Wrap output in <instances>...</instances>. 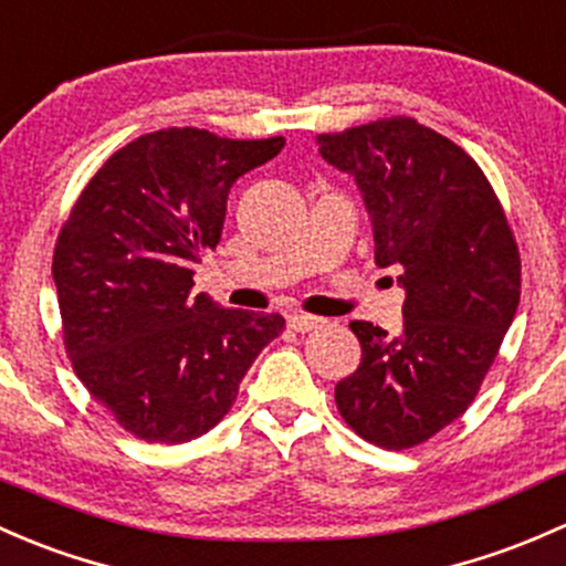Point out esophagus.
<instances>
[{
  "label": "esophagus",
  "mask_w": 566,
  "mask_h": 566,
  "mask_svg": "<svg viewBox=\"0 0 566 566\" xmlns=\"http://www.w3.org/2000/svg\"><path fill=\"white\" fill-rule=\"evenodd\" d=\"M287 325L293 331H298V333H308V331L319 328V325H323V319L312 317V314H290Z\"/></svg>",
  "instance_id": "1"
}]
</instances>
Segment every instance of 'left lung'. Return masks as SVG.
I'll list each match as a JSON object with an SVG mask.
<instances>
[{
  "mask_svg": "<svg viewBox=\"0 0 566 566\" xmlns=\"http://www.w3.org/2000/svg\"><path fill=\"white\" fill-rule=\"evenodd\" d=\"M358 184L374 263L398 268L403 328L349 323L360 366L336 385L347 426L385 450L426 442L467 412L521 301V254L472 157L409 116L319 135Z\"/></svg>",
  "mask_w": 566,
  "mask_h": 566,
  "instance_id": "left-lung-1",
  "label": "left lung"
}]
</instances>
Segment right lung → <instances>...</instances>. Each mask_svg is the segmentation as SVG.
<instances>
[{
  "label": "right lung",
  "instance_id": "right-lung-1",
  "mask_svg": "<svg viewBox=\"0 0 566 566\" xmlns=\"http://www.w3.org/2000/svg\"><path fill=\"white\" fill-rule=\"evenodd\" d=\"M282 146L195 127L140 135L94 174L56 238L64 347L94 401L138 439L181 444L217 426L284 328L282 314L192 295L230 187Z\"/></svg>",
  "mask_w": 566,
  "mask_h": 566
}]
</instances>
